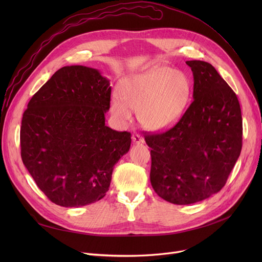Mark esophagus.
Listing matches in <instances>:
<instances>
[{
  "instance_id": "esophagus-1",
  "label": "esophagus",
  "mask_w": 262,
  "mask_h": 262,
  "mask_svg": "<svg viewBox=\"0 0 262 262\" xmlns=\"http://www.w3.org/2000/svg\"><path fill=\"white\" fill-rule=\"evenodd\" d=\"M132 139H133V142H134V143H136V144L144 143L143 137H141L139 134H133V136H132Z\"/></svg>"
}]
</instances>
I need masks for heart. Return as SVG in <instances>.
Returning a JSON list of instances; mask_svg holds the SVG:
<instances>
[{
    "label": "heart",
    "instance_id": "heart-1",
    "mask_svg": "<svg viewBox=\"0 0 262 262\" xmlns=\"http://www.w3.org/2000/svg\"><path fill=\"white\" fill-rule=\"evenodd\" d=\"M191 84L186 74L170 67H153L124 78L119 95L112 99V113L121 122H129L133 112L146 129L161 130L181 120L190 103Z\"/></svg>",
    "mask_w": 262,
    "mask_h": 262
}]
</instances>
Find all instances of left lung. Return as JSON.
Wrapping results in <instances>:
<instances>
[{"instance_id":"left-lung-1","label":"left lung","mask_w":262,"mask_h":262,"mask_svg":"<svg viewBox=\"0 0 262 262\" xmlns=\"http://www.w3.org/2000/svg\"><path fill=\"white\" fill-rule=\"evenodd\" d=\"M193 101L173 127L145 133L150 184L164 201L189 205L221 190L242 148L238 98L209 62L190 60Z\"/></svg>"}]
</instances>
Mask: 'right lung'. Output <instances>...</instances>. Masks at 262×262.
<instances>
[{"label": "right lung", "instance_id": "add662e5", "mask_svg": "<svg viewBox=\"0 0 262 262\" xmlns=\"http://www.w3.org/2000/svg\"><path fill=\"white\" fill-rule=\"evenodd\" d=\"M112 87L99 70L63 67L41 87L23 114L24 166L54 204L80 207L109 190L115 164L130 147V133L105 125Z\"/></svg>", "mask_w": 262, "mask_h": 262}]
</instances>
